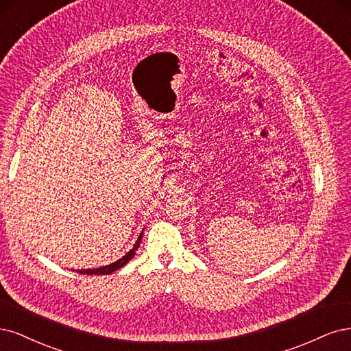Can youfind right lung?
I'll use <instances>...</instances> for the list:
<instances>
[{"mask_svg":"<svg viewBox=\"0 0 351 351\" xmlns=\"http://www.w3.org/2000/svg\"><path fill=\"white\" fill-rule=\"evenodd\" d=\"M141 237H143V232L140 233L137 242L134 243V246L131 247V250H130L125 255H123L122 258H119L118 261L112 263V264H109V265H105V267H99V268H92V269H78V273H80V274H110V273H114V271L119 269L121 267H123V265H125L127 263H130L131 259L134 258L135 251H137V250H138V246H140Z\"/></svg>","mask_w":351,"mask_h":351,"instance_id":"1","label":"right lung"}]
</instances>
